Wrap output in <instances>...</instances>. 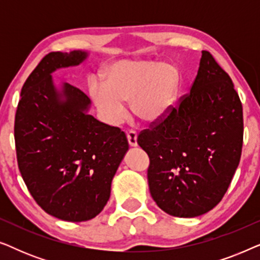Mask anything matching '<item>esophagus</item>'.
Wrapping results in <instances>:
<instances>
[{"label":"esophagus","mask_w":260,"mask_h":260,"mask_svg":"<svg viewBox=\"0 0 260 260\" xmlns=\"http://www.w3.org/2000/svg\"><path fill=\"white\" fill-rule=\"evenodd\" d=\"M126 138L130 147H137V134L134 130H129L126 133Z\"/></svg>","instance_id":"34e87169"}]
</instances>
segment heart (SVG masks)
Listing matches in <instances>:
<instances>
[{
    "instance_id": "b5f03b06",
    "label": "heart",
    "mask_w": 260,
    "mask_h": 260,
    "mask_svg": "<svg viewBox=\"0 0 260 260\" xmlns=\"http://www.w3.org/2000/svg\"><path fill=\"white\" fill-rule=\"evenodd\" d=\"M102 85L92 84L90 95L105 122L118 125L130 102L134 116L145 124H156L169 115L176 102L179 76L174 66L155 61L122 60L109 66Z\"/></svg>"
}]
</instances>
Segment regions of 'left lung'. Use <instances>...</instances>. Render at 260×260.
Segmentation results:
<instances>
[{
    "mask_svg": "<svg viewBox=\"0 0 260 260\" xmlns=\"http://www.w3.org/2000/svg\"><path fill=\"white\" fill-rule=\"evenodd\" d=\"M243 137V105L232 79L202 51L190 92L137 137L149 156V190L158 207L179 218L214 208L239 165Z\"/></svg>",
    "mask_w": 260,
    "mask_h": 260,
    "instance_id": "left-lung-1",
    "label": "left lung"
}]
</instances>
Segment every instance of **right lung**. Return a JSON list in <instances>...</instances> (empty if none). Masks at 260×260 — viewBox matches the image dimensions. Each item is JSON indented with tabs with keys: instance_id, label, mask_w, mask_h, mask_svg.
I'll use <instances>...</instances> for the list:
<instances>
[{
	"instance_id": "obj_1",
	"label": "right lung",
	"mask_w": 260,
	"mask_h": 260,
	"mask_svg": "<svg viewBox=\"0 0 260 260\" xmlns=\"http://www.w3.org/2000/svg\"><path fill=\"white\" fill-rule=\"evenodd\" d=\"M86 52H51L27 78L14 125L21 176L37 204L65 221L93 219L110 198L111 182L129 144L119 127L87 115L90 98L52 72L76 66Z\"/></svg>"
}]
</instances>
